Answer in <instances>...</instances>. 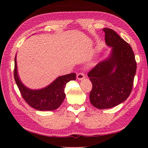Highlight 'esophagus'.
<instances>
[{
  "mask_svg": "<svg viewBox=\"0 0 148 148\" xmlns=\"http://www.w3.org/2000/svg\"><path fill=\"white\" fill-rule=\"evenodd\" d=\"M77 77L78 79L82 80V79H83L85 78V75L83 73H79L77 74Z\"/></svg>",
  "mask_w": 148,
  "mask_h": 148,
  "instance_id": "34e87169",
  "label": "esophagus"
}]
</instances>
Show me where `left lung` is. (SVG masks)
<instances>
[{"label": "left lung", "instance_id": "obj_1", "mask_svg": "<svg viewBox=\"0 0 148 148\" xmlns=\"http://www.w3.org/2000/svg\"><path fill=\"white\" fill-rule=\"evenodd\" d=\"M103 31L106 44L112 47L110 56L88 73L92 84L89 100L99 109L112 108L127 99L136 70L132 47L113 29L105 28Z\"/></svg>", "mask_w": 148, "mask_h": 148}]
</instances>
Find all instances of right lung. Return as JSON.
<instances>
[{
    "label": "right lung",
    "mask_w": 148,
    "mask_h": 148,
    "mask_svg": "<svg viewBox=\"0 0 148 148\" xmlns=\"http://www.w3.org/2000/svg\"><path fill=\"white\" fill-rule=\"evenodd\" d=\"M14 78L22 97L29 106L38 110H53L62 104L65 97L64 89L66 84L71 80H75L76 74L73 73L60 76L47 87L33 90L26 87L20 81L17 72L15 56Z\"/></svg>",
    "instance_id": "right-lung-1"
}]
</instances>
